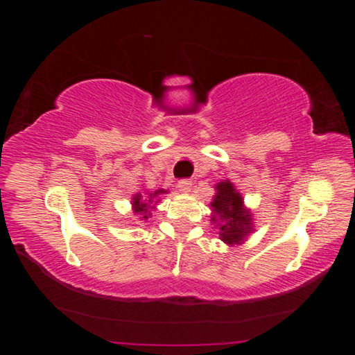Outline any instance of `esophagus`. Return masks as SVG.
Here are the masks:
<instances>
[{
    "instance_id": "34e87169",
    "label": "esophagus",
    "mask_w": 355,
    "mask_h": 355,
    "mask_svg": "<svg viewBox=\"0 0 355 355\" xmlns=\"http://www.w3.org/2000/svg\"><path fill=\"white\" fill-rule=\"evenodd\" d=\"M191 182H189V180H180V182H178V191L180 192H184V194H186V192H189L191 191Z\"/></svg>"
}]
</instances>
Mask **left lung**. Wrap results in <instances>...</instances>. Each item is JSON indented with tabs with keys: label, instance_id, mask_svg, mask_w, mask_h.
<instances>
[{
	"label": "left lung",
	"instance_id": "1",
	"mask_svg": "<svg viewBox=\"0 0 355 355\" xmlns=\"http://www.w3.org/2000/svg\"><path fill=\"white\" fill-rule=\"evenodd\" d=\"M211 209V220L218 227L222 241L228 245L244 243L252 232V216L232 182L225 180L216 184Z\"/></svg>",
	"mask_w": 355,
	"mask_h": 355
}]
</instances>
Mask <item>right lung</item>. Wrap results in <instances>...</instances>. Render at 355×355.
Wrapping results in <instances>:
<instances>
[{
	"instance_id": "right-lung-1",
	"label": "right lung",
	"mask_w": 355,
	"mask_h": 355,
	"mask_svg": "<svg viewBox=\"0 0 355 355\" xmlns=\"http://www.w3.org/2000/svg\"><path fill=\"white\" fill-rule=\"evenodd\" d=\"M166 192L167 191H164V189H158V191H155L153 194H150L148 197H144L141 192H137V194L133 196V199H131V205H133V213L139 214L144 220L148 219V216H150L148 209L155 208L153 205H150V203H152L153 199H156L158 196L166 194ZM155 202L158 203V200H155Z\"/></svg>"
}]
</instances>
